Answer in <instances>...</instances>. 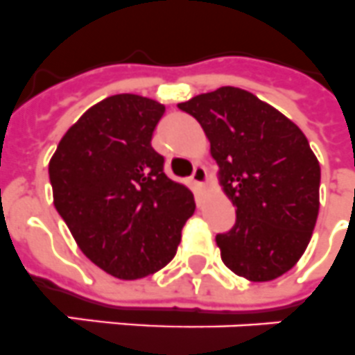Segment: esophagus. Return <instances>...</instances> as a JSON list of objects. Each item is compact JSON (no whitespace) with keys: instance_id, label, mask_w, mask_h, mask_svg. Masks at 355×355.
<instances>
[{"instance_id":"34e87169","label":"esophagus","mask_w":355,"mask_h":355,"mask_svg":"<svg viewBox=\"0 0 355 355\" xmlns=\"http://www.w3.org/2000/svg\"><path fill=\"white\" fill-rule=\"evenodd\" d=\"M191 178L196 186L204 187L205 182H207V171H205L204 166H196L195 171H193V175H191Z\"/></svg>"}]
</instances>
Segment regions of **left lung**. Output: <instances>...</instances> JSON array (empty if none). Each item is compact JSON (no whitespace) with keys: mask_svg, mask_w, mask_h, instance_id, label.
I'll use <instances>...</instances> for the list:
<instances>
[{"mask_svg":"<svg viewBox=\"0 0 355 355\" xmlns=\"http://www.w3.org/2000/svg\"><path fill=\"white\" fill-rule=\"evenodd\" d=\"M178 108L200 122L236 223L216 234L222 261L249 282L291 270L311 242L320 213V162L306 137L251 92L222 86Z\"/></svg>","mask_w":355,"mask_h":355,"instance_id":"obj_1","label":"left lung"}]
</instances>
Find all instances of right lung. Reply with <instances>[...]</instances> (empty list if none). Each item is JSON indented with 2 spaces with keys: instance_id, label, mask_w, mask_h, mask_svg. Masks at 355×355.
Segmentation results:
<instances>
[{
  "instance_id": "add662e5",
  "label": "right lung",
  "mask_w": 355,
  "mask_h": 355,
  "mask_svg": "<svg viewBox=\"0 0 355 355\" xmlns=\"http://www.w3.org/2000/svg\"><path fill=\"white\" fill-rule=\"evenodd\" d=\"M164 112L142 95L106 97L70 126L49 164L53 205L73 240L119 279L166 267L195 213L193 193L166 177L151 148Z\"/></svg>"
}]
</instances>
